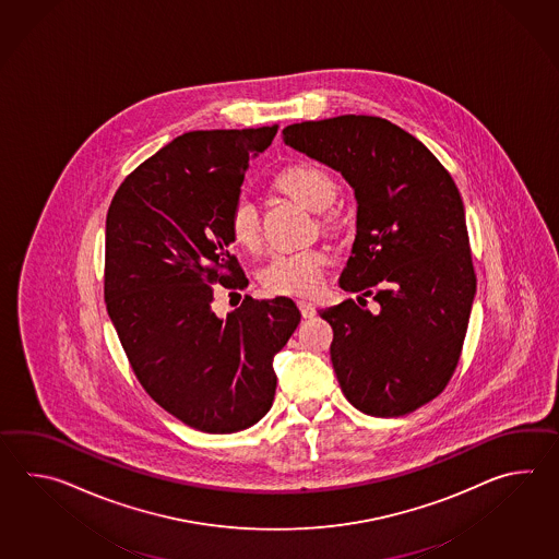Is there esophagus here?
Listing matches in <instances>:
<instances>
[{
  "label": "esophagus",
  "mask_w": 559,
  "mask_h": 559,
  "mask_svg": "<svg viewBox=\"0 0 559 559\" xmlns=\"http://www.w3.org/2000/svg\"><path fill=\"white\" fill-rule=\"evenodd\" d=\"M298 309H300V312H302V317H305V319H312V317L317 314L314 305L309 302V300H298Z\"/></svg>",
  "instance_id": "1"
}]
</instances>
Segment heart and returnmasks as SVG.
<instances>
[{"label": "heart", "instance_id": "b5f03b06", "mask_svg": "<svg viewBox=\"0 0 559 559\" xmlns=\"http://www.w3.org/2000/svg\"><path fill=\"white\" fill-rule=\"evenodd\" d=\"M274 187L288 199L307 206L309 211H329L335 204L336 182L333 176L312 164L290 166L274 178ZM228 233L238 249L252 250L261 247V223L254 206L247 200H238L228 216ZM326 254L321 250L278 252L262 266L261 285L273 297H307L323 281Z\"/></svg>", "mask_w": 559, "mask_h": 559}]
</instances>
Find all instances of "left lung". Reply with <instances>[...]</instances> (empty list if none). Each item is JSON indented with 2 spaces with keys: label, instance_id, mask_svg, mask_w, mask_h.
Listing matches in <instances>:
<instances>
[{
  "label": "left lung",
  "instance_id": "left-lung-1",
  "mask_svg": "<svg viewBox=\"0 0 559 559\" xmlns=\"http://www.w3.org/2000/svg\"><path fill=\"white\" fill-rule=\"evenodd\" d=\"M286 146L343 174L357 235L338 286L373 295L319 310L333 326L331 360L355 409L399 417L445 389L460 360L477 278L460 190L443 164L377 116H336L283 130Z\"/></svg>",
  "mask_w": 559,
  "mask_h": 559
}]
</instances>
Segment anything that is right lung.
Listing matches in <instances>:
<instances>
[{
  "label": "right lung",
  "mask_w": 559,
  "mask_h": 559,
  "mask_svg": "<svg viewBox=\"0 0 559 559\" xmlns=\"http://www.w3.org/2000/svg\"><path fill=\"white\" fill-rule=\"evenodd\" d=\"M276 130L174 138L126 178L106 216L104 298L126 357L162 409L204 433L242 431L269 413L274 355L300 323L286 297H247L226 319L212 310V285H249L228 216Z\"/></svg>",
  "instance_id": "obj_1"
}]
</instances>
